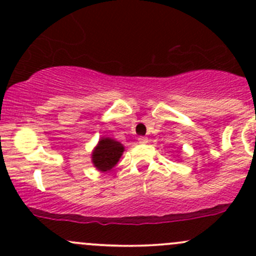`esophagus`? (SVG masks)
<instances>
[{"mask_svg":"<svg viewBox=\"0 0 256 256\" xmlns=\"http://www.w3.org/2000/svg\"><path fill=\"white\" fill-rule=\"evenodd\" d=\"M147 141H148V140H147L146 136H140V138H138V142H140V144H146Z\"/></svg>","mask_w":256,"mask_h":256,"instance_id":"1","label":"esophagus"}]
</instances>
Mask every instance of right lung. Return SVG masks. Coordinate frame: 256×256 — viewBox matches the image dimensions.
Here are the masks:
<instances>
[{"instance_id":"1","label":"right lung","mask_w":256,"mask_h":256,"mask_svg":"<svg viewBox=\"0 0 256 256\" xmlns=\"http://www.w3.org/2000/svg\"><path fill=\"white\" fill-rule=\"evenodd\" d=\"M124 146L109 138H102L92 154V162L99 171H110L118 162L124 152Z\"/></svg>"}]
</instances>
